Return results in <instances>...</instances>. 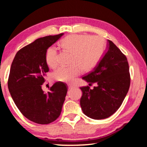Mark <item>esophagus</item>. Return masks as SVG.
I'll return each instance as SVG.
<instances>
[{
	"label": "esophagus",
	"mask_w": 147,
	"mask_h": 147,
	"mask_svg": "<svg viewBox=\"0 0 147 147\" xmlns=\"http://www.w3.org/2000/svg\"><path fill=\"white\" fill-rule=\"evenodd\" d=\"M68 87H69V89H73L74 88H75V87H74V86L71 85V84H69Z\"/></svg>",
	"instance_id": "obj_1"
}]
</instances>
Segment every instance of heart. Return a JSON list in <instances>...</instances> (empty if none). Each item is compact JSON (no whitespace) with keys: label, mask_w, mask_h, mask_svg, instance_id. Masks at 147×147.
<instances>
[{"label":"heart","mask_w":147,"mask_h":147,"mask_svg":"<svg viewBox=\"0 0 147 147\" xmlns=\"http://www.w3.org/2000/svg\"><path fill=\"white\" fill-rule=\"evenodd\" d=\"M64 50L73 54L71 66H61L53 73V78L58 81L73 82L81 71H89L96 65L104 51V41L100 37L85 35H70L60 41ZM46 62L51 68L58 64V49L50 47L45 55Z\"/></svg>","instance_id":"b5f03b06"}]
</instances>
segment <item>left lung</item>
I'll list each match as a JSON object with an SVG mask.
<instances>
[{
    "mask_svg": "<svg viewBox=\"0 0 147 147\" xmlns=\"http://www.w3.org/2000/svg\"><path fill=\"white\" fill-rule=\"evenodd\" d=\"M82 79L97 85L82 87L80 106L93 119H104L120 108L130 85L127 58L112 41L108 40L105 53L93 70Z\"/></svg>",
    "mask_w": 147,
    "mask_h": 147,
    "instance_id": "1",
    "label": "left lung"
}]
</instances>
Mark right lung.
<instances>
[{
	"instance_id": "add662e5",
	"label": "right lung",
	"mask_w": 147,
	"mask_h": 147,
	"mask_svg": "<svg viewBox=\"0 0 147 147\" xmlns=\"http://www.w3.org/2000/svg\"><path fill=\"white\" fill-rule=\"evenodd\" d=\"M39 38L17 52L12 62L8 87L15 104L21 113L34 123L47 124L60 115L67 93V86L57 82L45 93L41 87L49 69L46 52L63 36Z\"/></svg>"
}]
</instances>
